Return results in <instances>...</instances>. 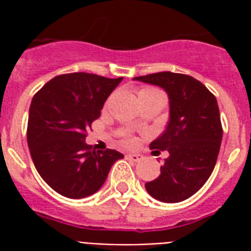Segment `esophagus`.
I'll use <instances>...</instances> for the list:
<instances>
[{
    "mask_svg": "<svg viewBox=\"0 0 251 251\" xmlns=\"http://www.w3.org/2000/svg\"><path fill=\"white\" fill-rule=\"evenodd\" d=\"M126 159L130 161H134V163H138V161H141L143 159V156L139 155V153H129V155H126Z\"/></svg>",
    "mask_w": 251,
    "mask_h": 251,
    "instance_id": "obj_1",
    "label": "esophagus"
}]
</instances>
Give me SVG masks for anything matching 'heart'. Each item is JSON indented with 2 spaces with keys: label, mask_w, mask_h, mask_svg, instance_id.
Masks as SVG:
<instances>
[{
  "label": "heart",
  "mask_w": 251,
  "mask_h": 251,
  "mask_svg": "<svg viewBox=\"0 0 251 251\" xmlns=\"http://www.w3.org/2000/svg\"><path fill=\"white\" fill-rule=\"evenodd\" d=\"M155 91L156 90H152V88H143V90L141 91V92H139V95H142V94H150V92H155ZM133 139H127V143H130V145H131V143H133Z\"/></svg>",
  "instance_id": "heart-1"
}]
</instances>
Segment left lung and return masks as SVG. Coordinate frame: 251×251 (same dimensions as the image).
<instances>
[{"mask_svg":"<svg viewBox=\"0 0 251 251\" xmlns=\"http://www.w3.org/2000/svg\"><path fill=\"white\" fill-rule=\"evenodd\" d=\"M134 80L161 87L169 98L167 127L150 145L153 153L168 151L169 156L146 190L160 202H182L206 183L218 160L223 129L216 98L199 80L177 73H155Z\"/></svg>","mask_w":251,"mask_h":251,"instance_id":"obj_1","label":"left lung"}]
</instances>
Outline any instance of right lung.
Returning a JSON list of instances; mask_svg holds the SVG:
<instances>
[{
  "label": "right lung",
  "mask_w": 251,
  "mask_h": 251,
  "mask_svg": "<svg viewBox=\"0 0 251 251\" xmlns=\"http://www.w3.org/2000/svg\"><path fill=\"white\" fill-rule=\"evenodd\" d=\"M124 78L72 73L53 78L33 96L27 143L41 178L58 194L80 199L95 194L124 155L94 150L86 131Z\"/></svg>",
  "instance_id": "obj_1"
}]
</instances>
